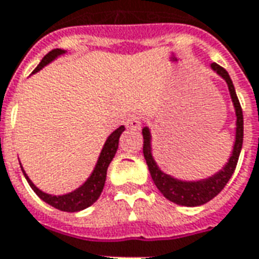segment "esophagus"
<instances>
[{"instance_id":"34e87169","label":"esophagus","mask_w":259,"mask_h":259,"mask_svg":"<svg viewBox=\"0 0 259 259\" xmlns=\"http://www.w3.org/2000/svg\"><path fill=\"white\" fill-rule=\"evenodd\" d=\"M126 127L130 130H139L142 127V117L139 115H130L126 119Z\"/></svg>"}]
</instances>
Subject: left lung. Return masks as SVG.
<instances>
[{"instance_id":"1","label":"left lung","mask_w":259,"mask_h":259,"mask_svg":"<svg viewBox=\"0 0 259 259\" xmlns=\"http://www.w3.org/2000/svg\"><path fill=\"white\" fill-rule=\"evenodd\" d=\"M211 68L222 78L226 79L237 116L236 142H234V147H233L230 160L224 165L223 169H220L218 174H214V175H211L209 178L202 181L175 180L171 175L162 172L158 168V165L155 164L153 154H151V135H150V130H148V127L143 129V139H144V142H143V154H144V158H146V162H147L148 171L151 174V178L154 181L155 186L158 188V191L168 200H171L174 203L181 206H200L211 200L214 196H218L224 186L227 185V182L230 181L231 175L236 169L237 161H238V157H240V153H241V147H243V109H241L240 101L237 98L233 81H231L229 73L222 66H219L216 63H211Z\"/></svg>"}]
</instances>
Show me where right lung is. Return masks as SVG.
<instances>
[{
	"instance_id": "right-lung-1",
	"label": "right lung",
	"mask_w": 259,
	"mask_h": 259,
	"mask_svg": "<svg viewBox=\"0 0 259 259\" xmlns=\"http://www.w3.org/2000/svg\"><path fill=\"white\" fill-rule=\"evenodd\" d=\"M63 53H66V52L61 50V49H54L52 52H49V53L41 59V61L39 63V66L36 67L33 73H37V71L41 70L46 64H49L50 61H53L57 56H60V54ZM123 130L124 126H120V127H117V129L108 137V140L105 142L104 148H102V151H101L98 162H97V165H95V169L92 171L91 177H90L82 185L79 186L78 189H75L73 192L67 193V195H61V196L49 195V193L41 192L39 188H36V186L33 185V182L29 180L28 175L25 174L23 168L21 167L23 171V175H25V178L28 181V184L30 185V188L35 191L36 195H37L41 200H45L46 203H49L50 206H53L56 209H59V210L63 211H79L82 210V209H87V207L91 206L94 202H97L99 196H101V193H102V189H104L105 186V180H106V171H108V167H109L111 161L113 160V157L116 154L117 146H119V137L123 133Z\"/></svg>"
}]
</instances>
